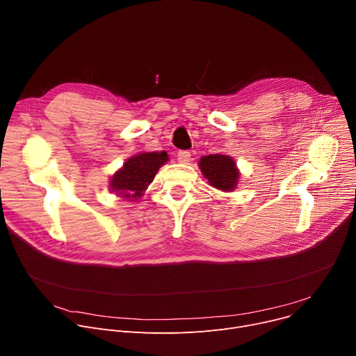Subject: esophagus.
Here are the masks:
<instances>
[{
  "label": "esophagus",
  "instance_id": "esophagus-1",
  "mask_svg": "<svg viewBox=\"0 0 356 356\" xmlns=\"http://www.w3.org/2000/svg\"><path fill=\"white\" fill-rule=\"evenodd\" d=\"M177 159H178V162H181V163H188L189 159H191V152H189V151H179V152L177 154Z\"/></svg>",
  "mask_w": 356,
  "mask_h": 356
}]
</instances>
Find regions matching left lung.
I'll list each match as a JSON object with an SVG mask.
<instances>
[{
  "mask_svg": "<svg viewBox=\"0 0 356 356\" xmlns=\"http://www.w3.org/2000/svg\"><path fill=\"white\" fill-rule=\"evenodd\" d=\"M200 168L212 186L222 191H232L239 177L234 159L221 154L202 156Z\"/></svg>",
  "mask_w": 356,
  "mask_h": 356,
  "instance_id": "left-lung-1",
  "label": "left lung"
}]
</instances>
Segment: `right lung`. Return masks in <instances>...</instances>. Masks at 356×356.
I'll list each match as a JSON object with an SVG mask.
<instances>
[{"label": "right lung", "mask_w": 356, "mask_h": 356, "mask_svg": "<svg viewBox=\"0 0 356 356\" xmlns=\"http://www.w3.org/2000/svg\"><path fill=\"white\" fill-rule=\"evenodd\" d=\"M168 161V154L144 152L129 158L111 179V189L124 198H138L152 182L159 167Z\"/></svg>", "instance_id": "obj_1"}]
</instances>
